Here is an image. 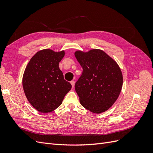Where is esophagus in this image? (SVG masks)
<instances>
[{"label":"esophagus","mask_w":153,"mask_h":153,"mask_svg":"<svg viewBox=\"0 0 153 153\" xmlns=\"http://www.w3.org/2000/svg\"><path fill=\"white\" fill-rule=\"evenodd\" d=\"M75 81H73V80L71 81V85H72V87H75Z\"/></svg>","instance_id":"obj_1"}]
</instances>
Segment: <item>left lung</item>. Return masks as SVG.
Listing matches in <instances>:
<instances>
[{
    "label": "left lung",
    "instance_id": "obj_1",
    "mask_svg": "<svg viewBox=\"0 0 153 153\" xmlns=\"http://www.w3.org/2000/svg\"><path fill=\"white\" fill-rule=\"evenodd\" d=\"M75 56L83 68L75 84L80 104L92 113L101 114L115 102L122 89L123 77L117 63L104 51L78 50Z\"/></svg>",
    "mask_w": 153,
    "mask_h": 153
}]
</instances>
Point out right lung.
I'll return each instance as SVG.
<instances>
[{
	"label": "right lung",
	"mask_w": 153,
	"mask_h": 153,
	"mask_svg": "<svg viewBox=\"0 0 153 153\" xmlns=\"http://www.w3.org/2000/svg\"><path fill=\"white\" fill-rule=\"evenodd\" d=\"M64 55V50H40L30 59L25 69L22 84L26 98L41 113L51 112L58 108L71 89L59 67Z\"/></svg>",
	"instance_id": "1"
}]
</instances>
